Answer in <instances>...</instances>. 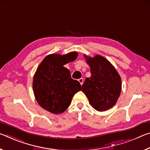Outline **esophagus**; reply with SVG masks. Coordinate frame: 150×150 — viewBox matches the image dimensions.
I'll return each instance as SVG.
<instances>
[{
  "instance_id": "34e87169",
  "label": "esophagus",
  "mask_w": 150,
  "mask_h": 150,
  "mask_svg": "<svg viewBox=\"0 0 150 150\" xmlns=\"http://www.w3.org/2000/svg\"><path fill=\"white\" fill-rule=\"evenodd\" d=\"M78 81H79V82L80 83V84H81V85H83V78L79 79Z\"/></svg>"
}]
</instances>
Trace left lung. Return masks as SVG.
<instances>
[{
    "label": "left lung",
    "instance_id": "obj_1",
    "mask_svg": "<svg viewBox=\"0 0 150 150\" xmlns=\"http://www.w3.org/2000/svg\"><path fill=\"white\" fill-rule=\"evenodd\" d=\"M90 66L91 77H87L82 91L95 110H107L115 105L122 89L120 75L114 66L100 55L85 56Z\"/></svg>",
    "mask_w": 150,
    "mask_h": 150
}]
</instances>
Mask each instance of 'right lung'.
<instances>
[{
	"instance_id": "right-lung-1",
	"label": "right lung",
	"mask_w": 150,
	"mask_h": 150,
	"mask_svg": "<svg viewBox=\"0 0 150 150\" xmlns=\"http://www.w3.org/2000/svg\"><path fill=\"white\" fill-rule=\"evenodd\" d=\"M77 52L66 55L51 54L38 67L33 79V91L38 103L53 114L66 110L75 94L81 90L79 82L71 77L70 71L64 65L73 62Z\"/></svg>"
}]
</instances>
